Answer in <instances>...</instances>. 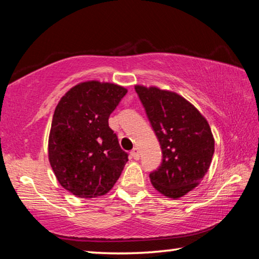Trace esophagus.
Masks as SVG:
<instances>
[{"label":"esophagus","mask_w":259,"mask_h":259,"mask_svg":"<svg viewBox=\"0 0 259 259\" xmlns=\"http://www.w3.org/2000/svg\"><path fill=\"white\" fill-rule=\"evenodd\" d=\"M130 154H131V156L134 157L135 160H139L140 154H139V150H138V148H134V150L130 152Z\"/></svg>","instance_id":"esophagus-1"}]
</instances>
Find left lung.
Returning a JSON list of instances; mask_svg holds the SVG:
<instances>
[{
	"mask_svg": "<svg viewBox=\"0 0 259 259\" xmlns=\"http://www.w3.org/2000/svg\"><path fill=\"white\" fill-rule=\"evenodd\" d=\"M159 139L162 162L150 174L152 185L178 199L199 185L214 152L209 123L185 98L156 87H135Z\"/></svg>",
	"mask_w": 259,
	"mask_h": 259,
	"instance_id": "obj_1",
	"label": "left lung"
}]
</instances>
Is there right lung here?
<instances>
[{
    "label": "right lung",
    "mask_w": 259,
    "mask_h": 259,
    "mask_svg": "<svg viewBox=\"0 0 259 259\" xmlns=\"http://www.w3.org/2000/svg\"><path fill=\"white\" fill-rule=\"evenodd\" d=\"M126 89L114 83L82 82L59 100L49 136V161L65 190L78 198L111 190L128 161L108 117Z\"/></svg>",
    "instance_id": "right-lung-1"
}]
</instances>
